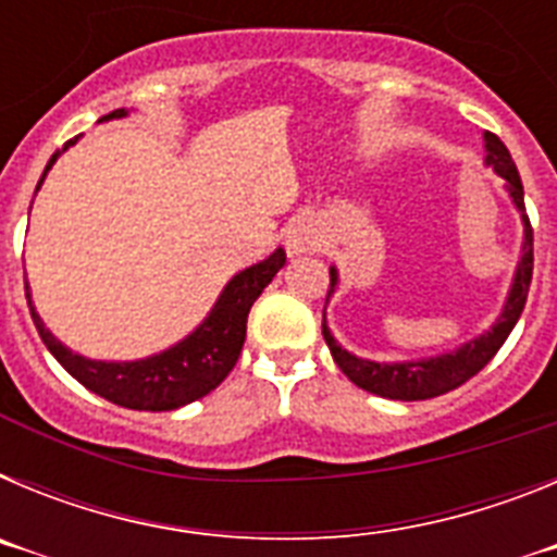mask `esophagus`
Masks as SVG:
<instances>
[{
    "label": "esophagus",
    "mask_w": 557,
    "mask_h": 557,
    "mask_svg": "<svg viewBox=\"0 0 557 557\" xmlns=\"http://www.w3.org/2000/svg\"><path fill=\"white\" fill-rule=\"evenodd\" d=\"M287 253L289 256H304V253H318L323 248V228L314 218H298L287 231Z\"/></svg>",
    "instance_id": "34e87169"
}]
</instances>
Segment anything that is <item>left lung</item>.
<instances>
[{
	"label": "left lung",
	"mask_w": 557,
	"mask_h": 557,
	"mask_svg": "<svg viewBox=\"0 0 557 557\" xmlns=\"http://www.w3.org/2000/svg\"><path fill=\"white\" fill-rule=\"evenodd\" d=\"M482 139H485V166H491L505 181L510 203L521 214V228H524V234H521L519 262H516L508 298L502 304L499 318L491 323V329H485L476 337L466 339L462 346L444 354H435V357L398 359V362H376V359H362L357 354L346 351L332 334V329H329L326 309H323V339H326L334 362H337L339 371L351 379L354 385L373 393V396L396 398V401H424V398H435L455 391V387H460L462 382H469L474 373H480L482 368L488 366L494 354L502 348V343L513 332L516 321L521 318V309H524V301H528L530 278H533V228H530V220L524 214V186H521L519 170H516L508 147L502 145L499 136L485 133ZM329 275H332V287H329L326 304L337 293V268H329Z\"/></svg>",
	"instance_id": "left-lung-1"
}]
</instances>
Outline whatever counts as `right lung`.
I'll return each instance as SVG.
<instances>
[{"label": "right lung", "mask_w": 557, "mask_h": 557, "mask_svg": "<svg viewBox=\"0 0 557 557\" xmlns=\"http://www.w3.org/2000/svg\"><path fill=\"white\" fill-rule=\"evenodd\" d=\"M127 113H131L127 108H116V111L106 113L100 122L125 120ZM77 139L81 136L66 141L63 150L52 152L36 191L41 189L52 164L61 159V152L77 145ZM284 262H287L284 248H275L264 262H256L231 275V282L218 295V301L198 323V329H191L184 339H178L175 346L164 348V351L141 359H127V362L125 359L116 362V359L83 357V354H75L72 348L63 346L61 339L44 326L27 282H24V293H27L29 314H33V323L41 334L44 346L83 387L108 398L113 405L127 407V410L164 412L198 401L228 376L231 368L239 359V351H243L250 307L262 295V289L273 282V275L284 268Z\"/></svg>", "instance_id": "1"}]
</instances>
